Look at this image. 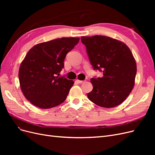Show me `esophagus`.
<instances>
[{"label": "esophagus", "instance_id": "esophagus-1", "mask_svg": "<svg viewBox=\"0 0 155 155\" xmlns=\"http://www.w3.org/2000/svg\"><path fill=\"white\" fill-rule=\"evenodd\" d=\"M76 81H77L78 83L81 84V83H84V82H85V81H81V80H79V79H78V80H76Z\"/></svg>", "mask_w": 155, "mask_h": 155}]
</instances>
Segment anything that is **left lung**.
I'll use <instances>...</instances> for the list:
<instances>
[{"instance_id": "left-lung-1", "label": "left lung", "mask_w": 155, "mask_h": 155, "mask_svg": "<svg viewBox=\"0 0 155 155\" xmlns=\"http://www.w3.org/2000/svg\"><path fill=\"white\" fill-rule=\"evenodd\" d=\"M89 60L101 78H91L92 91L87 97L94 104L105 108L121 104L133 90L137 63L124 43L104 35L81 37Z\"/></svg>"}]
</instances>
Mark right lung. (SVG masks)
<instances>
[{"instance_id": "add662e5", "label": "right lung", "mask_w": 155, "mask_h": 155, "mask_svg": "<svg viewBox=\"0 0 155 155\" xmlns=\"http://www.w3.org/2000/svg\"><path fill=\"white\" fill-rule=\"evenodd\" d=\"M79 37H63L35 45L26 55L18 71L23 94L31 104L50 109L66 100L72 80L57 75L64 68L66 55Z\"/></svg>"}]
</instances>
